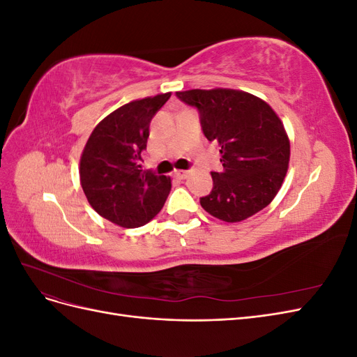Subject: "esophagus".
Instances as JSON below:
<instances>
[{"mask_svg":"<svg viewBox=\"0 0 357 357\" xmlns=\"http://www.w3.org/2000/svg\"><path fill=\"white\" fill-rule=\"evenodd\" d=\"M188 176H189V171L178 169V171L174 172V178H177V180H185Z\"/></svg>","mask_w":357,"mask_h":357,"instance_id":"esophagus-1","label":"esophagus"}]
</instances>
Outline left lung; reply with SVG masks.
<instances>
[{"instance_id": "8db88e82", "label": "left lung", "mask_w": 357, "mask_h": 357, "mask_svg": "<svg viewBox=\"0 0 357 357\" xmlns=\"http://www.w3.org/2000/svg\"><path fill=\"white\" fill-rule=\"evenodd\" d=\"M199 112L202 132L220 147L222 172L202 208L223 222H241L271 202L286 177L290 143L275 112L257 96L235 89L176 92Z\"/></svg>"}]
</instances>
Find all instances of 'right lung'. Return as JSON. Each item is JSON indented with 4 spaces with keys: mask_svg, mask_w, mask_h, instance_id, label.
Segmentation results:
<instances>
[{
    "mask_svg": "<svg viewBox=\"0 0 357 357\" xmlns=\"http://www.w3.org/2000/svg\"><path fill=\"white\" fill-rule=\"evenodd\" d=\"M171 92L131 101L95 126L80 158V185L91 207L122 228H139L164 207L171 178L142 169L149 126Z\"/></svg>",
    "mask_w": 357,
    "mask_h": 357,
    "instance_id": "1",
    "label": "right lung"
}]
</instances>
